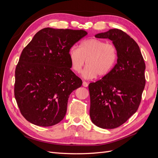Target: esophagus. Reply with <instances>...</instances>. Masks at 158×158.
Segmentation results:
<instances>
[{
	"label": "esophagus",
	"instance_id": "obj_1",
	"mask_svg": "<svg viewBox=\"0 0 158 158\" xmlns=\"http://www.w3.org/2000/svg\"><path fill=\"white\" fill-rule=\"evenodd\" d=\"M82 85L84 87H88V84L86 82H83V83H82Z\"/></svg>",
	"mask_w": 158,
	"mask_h": 158
}]
</instances>
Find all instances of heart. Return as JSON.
<instances>
[{
	"instance_id": "1",
	"label": "heart",
	"mask_w": 158,
	"mask_h": 158,
	"mask_svg": "<svg viewBox=\"0 0 158 158\" xmlns=\"http://www.w3.org/2000/svg\"><path fill=\"white\" fill-rule=\"evenodd\" d=\"M72 69L80 73L86 60L87 66L82 73L85 79H94L107 76L115 65L118 52L113 44H106L96 38H90L81 42L80 48L73 46L69 51Z\"/></svg>"
}]
</instances>
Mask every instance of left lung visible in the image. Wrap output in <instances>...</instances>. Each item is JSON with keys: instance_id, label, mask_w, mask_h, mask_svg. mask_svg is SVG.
<instances>
[{"instance_id": "1", "label": "left lung", "mask_w": 158, "mask_h": 158, "mask_svg": "<svg viewBox=\"0 0 158 158\" xmlns=\"http://www.w3.org/2000/svg\"><path fill=\"white\" fill-rule=\"evenodd\" d=\"M95 37L111 40L118 58L107 76L89 84V116L97 127L113 129L138 110L146 84V65L139 46L125 32L111 29Z\"/></svg>"}]
</instances>
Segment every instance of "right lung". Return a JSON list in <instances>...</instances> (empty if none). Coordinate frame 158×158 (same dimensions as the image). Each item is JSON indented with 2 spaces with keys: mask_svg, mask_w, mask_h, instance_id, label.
<instances>
[{
  "mask_svg": "<svg viewBox=\"0 0 158 158\" xmlns=\"http://www.w3.org/2000/svg\"><path fill=\"white\" fill-rule=\"evenodd\" d=\"M83 30L46 27L23 49L15 70L14 96L27 121L51 127L64 117L70 94L82 81L70 70L69 51Z\"/></svg>",
  "mask_w": 158,
  "mask_h": 158,
  "instance_id": "1",
  "label": "right lung"
}]
</instances>
